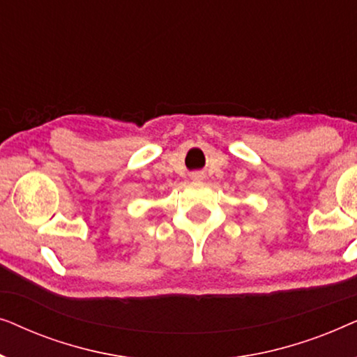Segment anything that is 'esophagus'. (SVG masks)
Masks as SVG:
<instances>
[{
  "label": "esophagus",
  "mask_w": 357,
  "mask_h": 357,
  "mask_svg": "<svg viewBox=\"0 0 357 357\" xmlns=\"http://www.w3.org/2000/svg\"><path fill=\"white\" fill-rule=\"evenodd\" d=\"M204 174L203 172H193L192 174V180H203Z\"/></svg>",
  "instance_id": "34e87169"
}]
</instances>
